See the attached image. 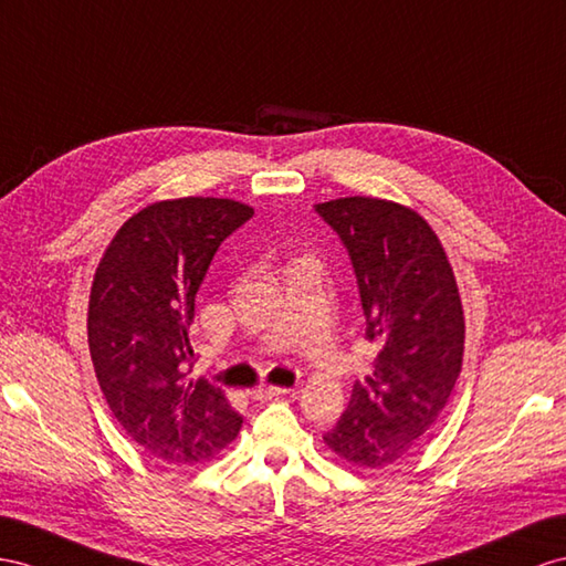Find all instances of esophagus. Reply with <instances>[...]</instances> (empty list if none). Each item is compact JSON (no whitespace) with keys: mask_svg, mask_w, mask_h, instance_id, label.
<instances>
[{"mask_svg":"<svg viewBox=\"0 0 566 566\" xmlns=\"http://www.w3.org/2000/svg\"><path fill=\"white\" fill-rule=\"evenodd\" d=\"M289 389H284V387H272V385H260V387H255L253 392H251V397L253 399H274V397H282V395H286Z\"/></svg>","mask_w":566,"mask_h":566,"instance_id":"obj_1","label":"esophagus"}]
</instances>
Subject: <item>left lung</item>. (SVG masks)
I'll use <instances>...</instances> for the list:
<instances>
[{
  "label": "left lung",
  "instance_id": "1",
  "mask_svg": "<svg viewBox=\"0 0 566 566\" xmlns=\"http://www.w3.org/2000/svg\"><path fill=\"white\" fill-rule=\"evenodd\" d=\"M356 272L373 373L325 444L358 469H382L418 444L452 395L463 360V308L438 234L416 210L349 196L317 202Z\"/></svg>",
  "mask_w": 566,
  "mask_h": 566
}]
</instances>
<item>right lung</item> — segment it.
Returning <instances> with one entry per match:
<instances>
[{
	"label": "right lung",
	"mask_w": 566,
	"mask_h": 566,
	"mask_svg": "<svg viewBox=\"0 0 566 566\" xmlns=\"http://www.w3.org/2000/svg\"><path fill=\"white\" fill-rule=\"evenodd\" d=\"M253 217L231 198L159 200L122 224L95 270L88 346L99 389L128 438L167 463H202L243 418L220 387L191 380L188 327L220 243Z\"/></svg>",
	"instance_id": "right-lung-1"
}]
</instances>
